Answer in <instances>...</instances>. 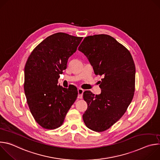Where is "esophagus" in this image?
<instances>
[{"label": "esophagus", "instance_id": "1", "mask_svg": "<svg viewBox=\"0 0 160 160\" xmlns=\"http://www.w3.org/2000/svg\"><path fill=\"white\" fill-rule=\"evenodd\" d=\"M83 92H84V90L83 89L80 88H79L78 89V99H82Z\"/></svg>", "mask_w": 160, "mask_h": 160}]
</instances>
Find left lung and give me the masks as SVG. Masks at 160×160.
Wrapping results in <instances>:
<instances>
[{
  "label": "left lung",
  "mask_w": 160,
  "mask_h": 160,
  "mask_svg": "<svg viewBox=\"0 0 160 160\" xmlns=\"http://www.w3.org/2000/svg\"><path fill=\"white\" fill-rule=\"evenodd\" d=\"M78 51L84 54L96 75L103 76L101 93L83 92L88 108L83 115L85 125L103 132L118 121L127 111L135 91V67L131 54L113 37L104 34L85 37Z\"/></svg>",
  "instance_id": "left-lung-1"
}]
</instances>
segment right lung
Returning a JSON list of instances; mask_svg holds the SVG:
<instances>
[{"instance_id": "add662e5", "label": "right lung", "mask_w": 160, "mask_h": 160, "mask_svg": "<svg viewBox=\"0 0 160 160\" xmlns=\"http://www.w3.org/2000/svg\"><path fill=\"white\" fill-rule=\"evenodd\" d=\"M82 38L54 33L37 45L26 62L24 90L27 103L34 119L44 128L59 127L77 98V88H64L58 80Z\"/></svg>"}]
</instances>
